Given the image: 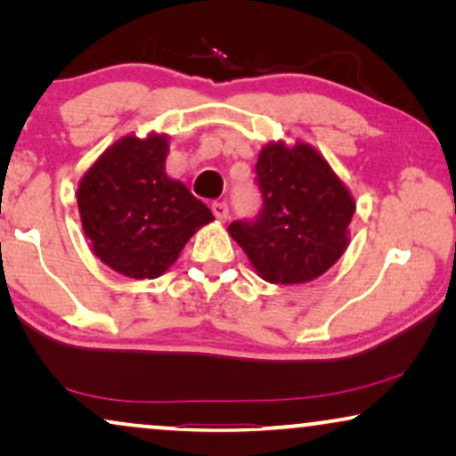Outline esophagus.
Listing matches in <instances>:
<instances>
[{"instance_id":"34e87169","label":"esophagus","mask_w":456,"mask_h":456,"mask_svg":"<svg viewBox=\"0 0 456 456\" xmlns=\"http://www.w3.org/2000/svg\"><path fill=\"white\" fill-rule=\"evenodd\" d=\"M211 211H214V216H216L220 222H226V220H228V203H226V201H216V203H211Z\"/></svg>"}]
</instances>
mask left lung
<instances>
[{"mask_svg": "<svg viewBox=\"0 0 456 456\" xmlns=\"http://www.w3.org/2000/svg\"><path fill=\"white\" fill-rule=\"evenodd\" d=\"M255 172L264 205L255 220L230 224V236L265 282L320 278L346 251L354 214L351 192L307 142H270L261 149Z\"/></svg>", "mask_w": 456, "mask_h": 456, "instance_id": "obj_1", "label": "left lung"}]
</instances>
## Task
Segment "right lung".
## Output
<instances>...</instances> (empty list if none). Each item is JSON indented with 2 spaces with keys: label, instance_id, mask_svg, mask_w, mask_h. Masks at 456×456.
<instances>
[{
  "label": "right lung",
  "instance_id": "add662e5",
  "mask_svg": "<svg viewBox=\"0 0 456 456\" xmlns=\"http://www.w3.org/2000/svg\"><path fill=\"white\" fill-rule=\"evenodd\" d=\"M167 136H124L80 180L77 201L93 253L111 270L153 280L214 220L203 201L166 174Z\"/></svg>",
  "mask_w": 456,
  "mask_h": 456
}]
</instances>
